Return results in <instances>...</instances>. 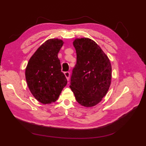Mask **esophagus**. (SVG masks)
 Segmentation results:
<instances>
[{"label": "esophagus", "mask_w": 146, "mask_h": 146, "mask_svg": "<svg viewBox=\"0 0 146 146\" xmlns=\"http://www.w3.org/2000/svg\"><path fill=\"white\" fill-rule=\"evenodd\" d=\"M64 75H65V76H66L67 80H68V81H69L70 75V72H69V71H66V72H64Z\"/></svg>", "instance_id": "34e87169"}]
</instances>
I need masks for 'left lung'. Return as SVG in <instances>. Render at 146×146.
Returning a JSON list of instances; mask_svg holds the SVG:
<instances>
[{"instance_id": "left-lung-1", "label": "left lung", "mask_w": 146, "mask_h": 146, "mask_svg": "<svg viewBox=\"0 0 146 146\" xmlns=\"http://www.w3.org/2000/svg\"><path fill=\"white\" fill-rule=\"evenodd\" d=\"M73 46L76 64L72 71L70 87L80 105L94 107L101 102L109 89L110 61L100 46L90 39H76Z\"/></svg>"}]
</instances>
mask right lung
Instances as JSON below:
<instances>
[{"instance_id":"right-lung-1","label":"right lung","mask_w":146,"mask_h":146,"mask_svg":"<svg viewBox=\"0 0 146 146\" xmlns=\"http://www.w3.org/2000/svg\"><path fill=\"white\" fill-rule=\"evenodd\" d=\"M63 43L59 39L47 40L30 58L26 68V80L29 90L43 104L56 101L67 84L58 58Z\"/></svg>"}]
</instances>
